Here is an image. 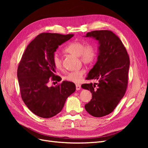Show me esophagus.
Returning <instances> with one entry per match:
<instances>
[{
	"label": "esophagus",
	"instance_id": "34e87169",
	"mask_svg": "<svg viewBox=\"0 0 148 148\" xmlns=\"http://www.w3.org/2000/svg\"><path fill=\"white\" fill-rule=\"evenodd\" d=\"M76 89H77V90H79V89H81V86H80V84H76Z\"/></svg>",
	"mask_w": 148,
	"mask_h": 148
}]
</instances>
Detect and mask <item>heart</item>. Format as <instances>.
<instances>
[{
    "label": "heart",
    "instance_id": "obj_1",
    "mask_svg": "<svg viewBox=\"0 0 148 148\" xmlns=\"http://www.w3.org/2000/svg\"><path fill=\"white\" fill-rule=\"evenodd\" d=\"M64 51L66 53L78 57L80 62L86 65L93 64L96 58L97 52L95 47L91 44H86V43L82 41L71 42L65 48ZM52 63L57 69L62 68V58L57 53L53 54ZM84 73L85 71L83 69L71 71L65 76L64 79L66 81L77 83L81 81Z\"/></svg>",
    "mask_w": 148,
    "mask_h": 148
}]
</instances>
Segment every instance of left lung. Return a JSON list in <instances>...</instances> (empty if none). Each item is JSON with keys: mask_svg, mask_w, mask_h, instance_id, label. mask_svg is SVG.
<instances>
[{"mask_svg": "<svg viewBox=\"0 0 148 148\" xmlns=\"http://www.w3.org/2000/svg\"><path fill=\"white\" fill-rule=\"evenodd\" d=\"M86 37H92L99 41V51L97 61L86 78L97 82L82 85L92 94V99L84 107L92 116L101 117L115 109L126 92L129 56L122 41L112 31H92Z\"/></svg>", "mask_w": 148, "mask_h": 148, "instance_id": "8db88e82", "label": "left lung"}]
</instances>
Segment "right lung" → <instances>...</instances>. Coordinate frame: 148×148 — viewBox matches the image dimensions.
<instances>
[{
  "label": "right lung",
  "mask_w": 148,
  "mask_h": 148,
  "mask_svg": "<svg viewBox=\"0 0 148 148\" xmlns=\"http://www.w3.org/2000/svg\"><path fill=\"white\" fill-rule=\"evenodd\" d=\"M74 36L42 33L26 47L17 69L21 96L28 108L40 117L51 118L63 109L66 99L76 90L75 84L64 81L48 86L50 81H60L52 63L54 52Z\"/></svg>",
  "instance_id": "add662e5"
}]
</instances>
